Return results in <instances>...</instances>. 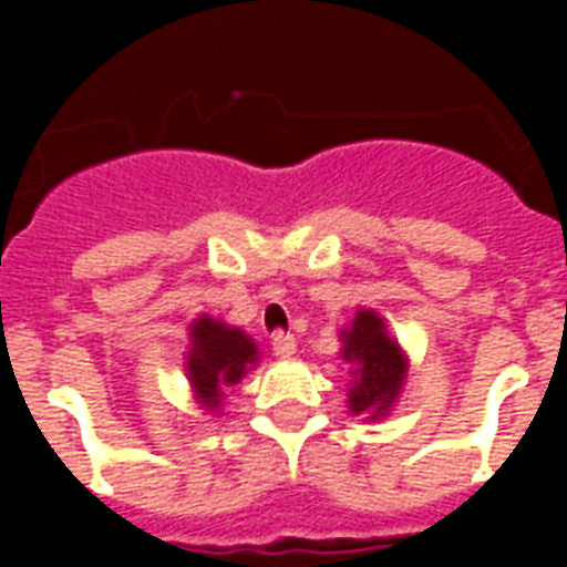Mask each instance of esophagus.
Segmentation results:
<instances>
[{
    "mask_svg": "<svg viewBox=\"0 0 567 567\" xmlns=\"http://www.w3.org/2000/svg\"><path fill=\"white\" fill-rule=\"evenodd\" d=\"M295 352H297V340L291 337V333H272V355L288 361V358H295Z\"/></svg>",
    "mask_w": 567,
    "mask_h": 567,
    "instance_id": "34e87169",
    "label": "esophagus"
}]
</instances>
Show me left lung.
Instances as JSON below:
<instances>
[{"mask_svg": "<svg viewBox=\"0 0 567 567\" xmlns=\"http://www.w3.org/2000/svg\"><path fill=\"white\" fill-rule=\"evenodd\" d=\"M340 358L352 368L346 392L349 413L364 422H382L404 392L410 370L404 346L389 333V324L380 312L368 307L358 309L352 324L340 331Z\"/></svg>", "mask_w": 567, "mask_h": 567, "instance_id": "1", "label": "left lung"}]
</instances>
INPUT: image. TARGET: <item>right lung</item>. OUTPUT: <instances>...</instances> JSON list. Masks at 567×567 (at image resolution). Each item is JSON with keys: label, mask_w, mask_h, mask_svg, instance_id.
Instances as JSON below:
<instances>
[{"label": "right lung", "mask_w": 567, "mask_h": 567, "mask_svg": "<svg viewBox=\"0 0 567 567\" xmlns=\"http://www.w3.org/2000/svg\"><path fill=\"white\" fill-rule=\"evenodd\" d=\"M260 349L236 324L212 316H197L187 324L185 377L190 394L206 413H221L224 394L246 380L248 370L258 368Z\"/></svg>", "instance_id": "1"}]
</instances>
